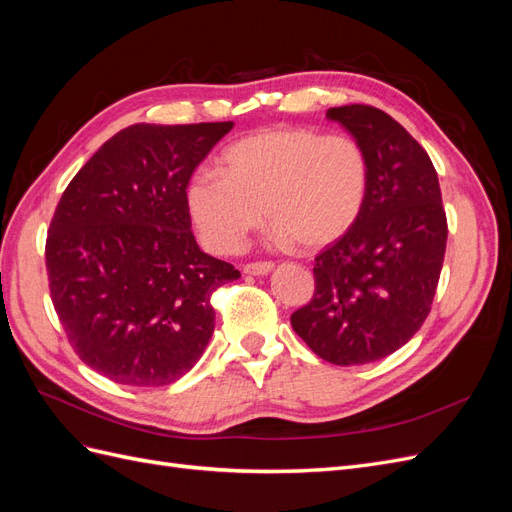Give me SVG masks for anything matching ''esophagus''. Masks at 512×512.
<instances>
[{
	"instance_id": "obj_1",
	"label": "esophagus",
	"mask_w": 512,
	"mask_h": 512,
	"mask_svg": "<svg viewBox=\"0 0 512 512\" xmlns=\"http://www.w3.org/2000/svg\"><path fill=\"white\" fill-rule=\"evenodd\" d=\"M273 262H267V260H262V262H247V265L243 267V271L247 273V275H267L269 271H273Z\"/></svg>"
}]
</instances>
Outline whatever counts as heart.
Here are the masks:
<instances>
[{"instance_id": "heart-1", "label": "heart", "mask_w": 512, "mask_h": 512, "mask_svg": "<svg viewBox=\"0 0 512 512\" xmlns=\"http://www.w3.org/2000/svg\"><path fill=\"white\" fill-rule=\"evenodd\" d=\"M367 192L369 158L354 136L271 128L228 145L222 173H194L185 200L200 239L230 254L265 213L280 241L329 245L359 222Z\"/></svg>"}]
</instances>
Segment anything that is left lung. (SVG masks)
<instances>
[{"instance_id":"left-lung-1","label":"left lung","mask_w":512,"mask_h":512,"mask_svg":"<svg viewBox=\"0 0 512 512\" xmlns=\"http://www.w3.org/2000/svg\"><path fill=\"white\" fill-rule=\"evenodd\" d=\"M369 158L367 203L344 237L316 256V290L290 316L320 359L363 365L410 342L431 312L446 213L438 173L408 130L376 106L329 108Z\"/></svg>"}]
</instances>
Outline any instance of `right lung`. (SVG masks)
Returning a JSON list of instances; mask_svg holds the SVG:
<instances>
[{"label": "right lung", "instance_id": "obj_1", "mask_svg": "<svg viewBox=\"0 0 512 512\" xmlns=\"http://www.w3.org/2000/svg\"><path fill=\"white\" fill-rule=\"evenodd\" d=\"M230 130L134 123L59 198L44 250L51 299L74 352L108 380L170 384L209 344L211 294L241 273L200 250L185 190Z\"/></svg>", "mask_w": 512, "mask_h": 512}]
</instances>
